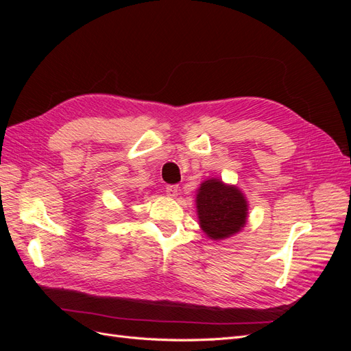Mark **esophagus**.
<instances>
[{"label": "esophagus", "mask_w": 351, "mask_h": 351, "mask_svg": "<svg viewBox=\"0 0 351 351\" xmlns=\"http://www.w3.org/2000/svg\"><path fill=\"white\" fill-rule=\"evenodd\" d=\"M165 193H167V196H169V197H177V195H178V186H176V184H168V186L165 187Z\"/></svg>", "instance_id": "esophagus-1"}]
</instances>
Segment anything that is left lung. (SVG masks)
Returning a JSON list of instances; mask_svg holds the SVG:
<instances>
[{
	"label": "left lung",
	"instance_id": "left-lung-1",
	"mask_svg": "<svg viewBox=\"0 0 351 351\" xmlns=\"http://www.w3.org/2000/svg\"><path fill=\"white\" fill-rule=\"evenodd\" d=\"M199 226L212 240L234 236L247 221V200L239 187L209 178L196 195Z\"/></svg>",
	"mask_w": 351,
	"mask_h": 351
}]
</instances>
